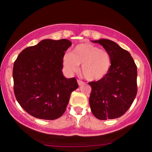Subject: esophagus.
Listing matches in <instances>:
<instances>
[{
	"mask_svg": "<svg viewBox=\"0 0 152 152\" xmlns=\"http://www.w3.org/2000/svg\"><path fill=\"white\" fill-rule=\"evenodd\" d=\"M77 82H78V84L79 85V86H81V85L83 84V83H84V82L82 81L81 80H77Z\"/></svg>",
	"mask_w": 152,
	"mask_h": 152,
	"instance_id": "34e87169",
	"label": "esophagus"
}]
</instances>
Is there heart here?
<instances>
[{
	"label": "heart",
	"instance_id": "obj_1",
	"mask_svg": "<svg viewBox=\"0 0 152 152\" xmlns=\"http://www.w3.org/2000/svg\"><path fill=\"white\" fill-rule=\"evenodd\" d=\"M65 70L69 74L76 72L81 64V73L91 81L102 80L109 74L111 58L109 52L89 43H82L74 47L72 53L66 52L62 58Z\"/></svg>",
	"mask_w": 152,
	"mask_h": 152
}]
</instances>
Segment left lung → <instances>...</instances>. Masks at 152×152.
Here are the masks:
<instances>
[{
    "label": "left lung",
    "instance_id": "left-lung-1",
    "mask_svg": "<svg viewBox=\"0 0 152 152\" xmlns=\"http://www.w3.org/2000/svg\"><path fill=\"white\" fill-rule=\"evenodd\" d=\"M99 43L109 52L111 67L105 78L91 81L89 104L91 112L100 120L113 119L126 112L137 94V67L131 54L112 41Z\"/></svg>",
    "mask_w": 152,
    "mask_h": 152
}]
</instances>
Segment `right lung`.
I'll return each instance as SVG.
<instances>
[{
	"instance_id": "1",
	"label": "right lung",
	"mask_w": 152,
	"mask_h": 152,
	"mask_svg": "<svg viewBox=\"0 0 152 152\" xmlns=\"http://www.w3.org/2000/svg\"><path fill=\"white\" fill-rule=\"evenodd\" d=\"M70 41L44 39L20 52L13 64L15 96L34 117L56 119L65 112L73 91L78 87L74 78L62 73V58Z\"/></svg>"
}]
</instances>
